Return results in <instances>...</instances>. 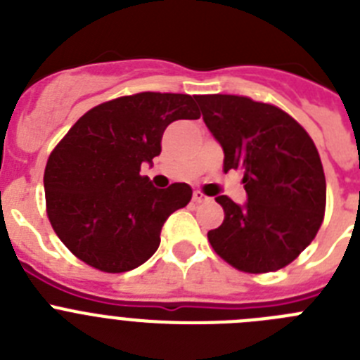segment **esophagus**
Listing matches in <instances>:
<instances>
[{
    "label": "esophagus",
    "instance_id": "esophagus-1",
    "mask_svg": "<svg viewBox=\"0 0 360 360\" xmlns=\"http://www.w3.org/2000/svg\"><path fill=\"white\" fill-rule=\"evenodd\" d=\"M193 200H195L196 203H202V202H209V196H205L202 193V191H195V195H193Z\"/></svg>",
    "mask_w": 360,
    "mask_h": 360
}]
</instances>
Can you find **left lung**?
I'll return each mask as SVG.
<instances>
[{"mask_svg": "<svg viewBox=\"0 0 360 360\" xmlns=\"http://www.w3.org/2000/svg\"><path fill=\"white\" fill-rule=\"evenodd\" d=\"M203 122L224 149V169L243 171L247 202L216 196L224 224L209 231L218 256L262 274L287 266L323 224L326 180L316 144L288 113L238 95H198Z\"/></svg>", "mask_w": 360, "mask_h": 360, "instance_id": "left-lung-1", "label": "left lung"}]
</instances>
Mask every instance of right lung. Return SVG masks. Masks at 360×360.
Returning a JSON list of instances; mask_svg holds the SVG:
<instances>
[{"instance_id":"1","label":"right lung","mask_w":360,"mask_h":360,"mask_svg":"<svg viewBox=\"0 0 360 360\" xmlns=\"http://www.w3.org/2000/svg\"><path fill=\"white\" fill-rule=\"evenodd\" d=\"M198 95H128L73 124L44 169L46 212L59 240L103 272H128L155 254L160 231L193 196L187 184L157 189L141 165L162 151L165 128L200 119Z\"/></svg>"}]
</instances>
